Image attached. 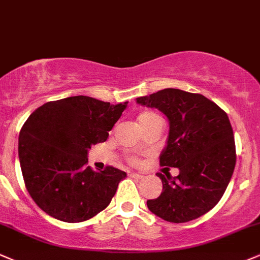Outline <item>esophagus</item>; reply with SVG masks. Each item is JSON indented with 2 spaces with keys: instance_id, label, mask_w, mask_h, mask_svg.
I'll list each match as a JSON object with an SVG mask.
<instances>
[{
  "instance_id": "34e87169",
  "label": "esophagus",
  "mask_w": 260,
  "mask_h": 260,
  "mask_svg": "<svg viewBox=\"0 0 260 260\" xmlns=\"http://www.w3.org/2000/svg\"><path fill=\"white\" fill-rule=\"evenodd\" d=\"M129 175L131 176V177H137V178H142V177H143L142 175H141V174H137V172H130Z\"/></svg>"
}]
</instances>
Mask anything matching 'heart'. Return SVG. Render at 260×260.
<instances>
[{
    "label": "heart",
    "instance_id": "obj_1",
    "mask_svg": "<svg viewBox=\"0 0 260 260\" xmlns=\"http://www.w3.org/2000/svg\"><path fill=\"white\" fill-rule=\"evenodd\" d=\"M154 118H160V117L156 113H154V112H145V113H142L140 115L139 120H140V123H142V121H146V120H149V119H154ZM129 161L131 162V164H136L137 159L135 158V156H130Z\"/></svg>",
    "mask_w": 260,
    "mask_h": 260
}]
</instances>
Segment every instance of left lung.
<instances>
[{
	"instance_id": "obj_1",
	"label": "left lung",
	"mask_w": 260,
	"mask_h": 260,
	"mask_svg": "<svg viewBox=\"0 0 260 260\" xmlns=\"http://www.w3.org/2000/svg\"><path fill=\"white\" fill-rule=\"evenodd\" d=\"M136 101L169 118L168 146L159 162L179 170L176 177L156 174L162 191L147 200V206L171 223L199 218L218 204L235 169V140L228 115L204 95L179 89H162Z\"/></svg>"
}]
</instances>
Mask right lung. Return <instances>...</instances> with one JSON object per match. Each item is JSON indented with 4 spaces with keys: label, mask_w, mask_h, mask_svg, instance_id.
<instances>
[{
    "label": "right lung",
    "mask_w": 260,
    "mask_h": 260,
    "mask_svg": "<svg viewBox=\"0 0 260 260\" xmlns=\"http://www.w3.org/2000/svg\"><path fill=\"white\" fill-rule=\"evenodd\" d=\"M126 105L79 95L32 112L19 134V160L25 187L41 210L78 223L110 205L126 174L110 165L94 171L86 165V154L107 140Z\"/></svg>",
    "instance_id": "obj_1"
}]
</instances>
